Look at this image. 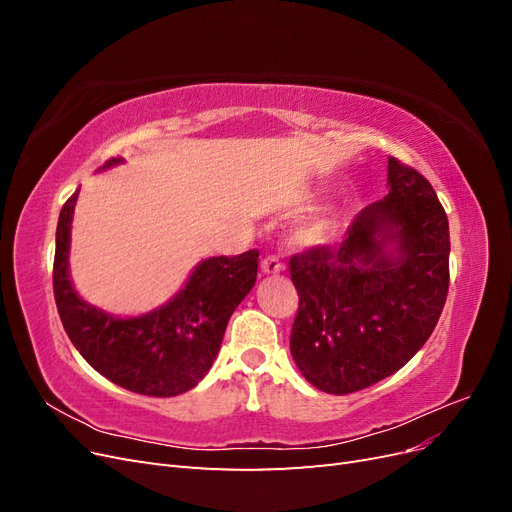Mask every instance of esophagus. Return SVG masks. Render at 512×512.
<instances>
[{
  "mask_svg": "<svg viewBox=\"0 0 512 512\" xmlns=\"http://www.w3.org/2000/svg\"><path fill=\"white\" fill-rule=\"evenodd\" d=\"M260 269H262V273H265V275H277L284 267H282V262H280V258H277V256H267L265 260L260 262Z\"/></svg>",
  "mask_w": 512,
  "mask_h": 512,
  "instance_id": "obj_1",
  "label": "esophagus"
}]
</instances>
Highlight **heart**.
Returning <instances> with one entry per match:
<instances>
[{
	"instance_id": "heart-1",
	"label": "heart",
	"mask_w": 512,
	"mask_h": 512,
	"mask_svg": "<svg viewBox=\"0 0 512 512\" xmlns=\"http://www.w3.org/2000/svg\"><path fill=\"white\" fill-rule=\"evenodd\" d=\"M339 224H342V213L339 211H327L318 215V218H312L303 222L297 232H294V241H297L301 247H320L327 245L335 239Z\"/></svg>"
}]
</instances>
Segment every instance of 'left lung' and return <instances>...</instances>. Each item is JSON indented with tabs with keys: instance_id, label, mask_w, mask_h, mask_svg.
Listing matches in <instances>:
<instances>
[{
	"instance_id": "1",
	"label": "left lung",
	"mask_w": 512,
	"mask_h": 512,
	"mask_svg": "<svg viewBox=\"0 0 512 512\" xmlns=\"http://www.w3.org/2000/svg\"><path fill=\"white\" fill-rule=\"evenodd\" d=\"M389 194L367 205L335 252L290 258L299 312L290 354L318 391L348 395L425 346L448 292V220L431 183L389 158Z\"/></svg>"
}]
</instances>
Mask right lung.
<instances>
[{
    "label": "right lung",
    "instance_id": "1",
    "mask_svg": "<svg viewBox=\"0 0 512 512\" xmlns=\"http://www.w3.org/2000/svg\"><path fill=\"white\" fill-rule=\"evenodd\" d=\"M123 164L111 158L98 173ZM76 190L61 207L55 235L53 290L61 324L98 374L121 389L175 397L207 376L226 324L256 284L258 252L200 260L183 288L141 316H115L87 303L70 280V237Z\"/></svg>",
    "mask_w": 512,
    "mask_h": 512
}]
</instances>
